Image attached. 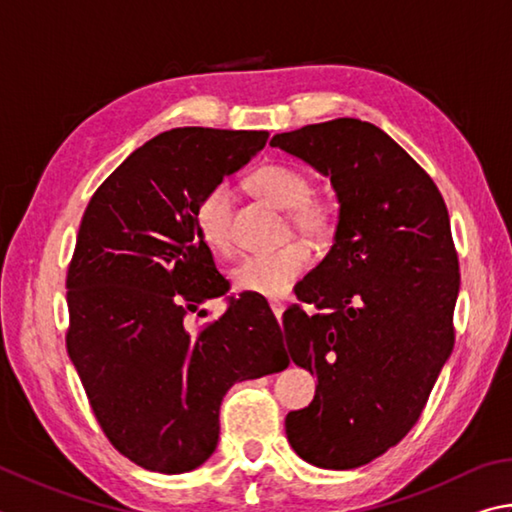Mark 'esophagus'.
<instances>
[{
    "mask_svg": "<svg viewBox=\"0 0 512 512\" xmlns=\"http://www.w3.org/2000/svg\"><path fill=\"white\" fill-rule=\"evenodd\" d=\"M271 309H273V313H275V318L282 322V313H284V309H286V304H284L282 300H271Z\"/></svg>",
    "mask_w": 512,
    "mask_h": 512,
    "instance_id": "1",
    "label": "esophagus"
}]
</instances>
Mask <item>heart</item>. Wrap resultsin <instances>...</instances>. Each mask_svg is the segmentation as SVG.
<instances>
[{
  "instance_id": "1",
  "label": "heart",
  "mask_w": 512,
  "mask_h": 512,
  "mask_svg": "<svg viewBox=\"0 0 512 512\" xmlns=\"http://www.w3.org/2000/svg\"><path fill=\"white\" fill-rule=\"evenodd\" d=\"M253 185L266 199L291 210V221L304 235L327 239L336 230L338 206L331 199L311 197V179L297 167L286 163L262 165L253 174ZM232 203H235V188L228 181H221L203 194L194 212L203 241L221 253L232 246ZM311 262V248L302 241H293L277 250L253 253L241 259L232 271V280L239 291L277 300L309 271Z\"/></svg>"
}]
</instances>
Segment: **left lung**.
Listing matches in <instances>:
<instances>
[{
  "instance_id": "obj_1",
  "label": "left lung",
  "mask_w": 512,
  "mask_h": 512,
  "mask_svg": "<svg viewBox=\"0 0 512 512\" xmlns=\"http://www.w3.org/2000/svg\"><path fill=\"white\" fill-rule=\"evenodd\" d=\"M273 147L329 176L340 203L327 257L297 286L284 338L318 378L286 416L304 461L351 470L403 439L454 347L459 257L439 188L383 129L336 118L273 136Z\"/></svg>"
}]
</instances>
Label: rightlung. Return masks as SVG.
<instances>
[{"instance_id": "right-lung-1", "label": "right lung", "mask_w": 512, "mask_h": 512, "mask_svg": "<svg viewBox=\"0 0 512 512\" xmlns=\"http://www.w3.org/2000/svg\"><path fill=\"white\" fill-rule=\"evenodd\" d=\"M268 132L179 127L111 172L82 215L67 273V351L114 448L163 475L199 468L217 448L219 407L239 380L288 367L266 300L228 297L197 219L199 199L237 172Z\"/></svg>"}]
</instances>
